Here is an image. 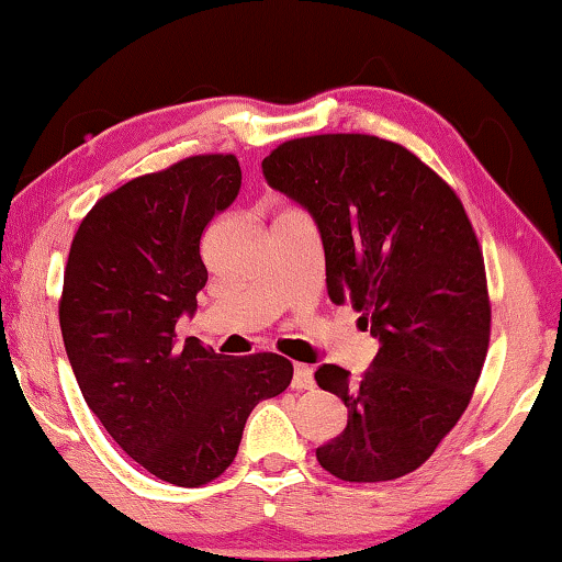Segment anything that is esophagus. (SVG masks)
Returning a JSON list of instances; mask_svg holds the SVG:
<instances>
[{"instance_id": "34e87169", "label": "esophagus", "mask_w": 562, "mask_h": 562, "mask_svg": "<svg viewBox=\"0 0 562 562\" xmlns=\"http://www.w3.org/2000/svg\"><path fill=\"white\" fill-rule=\"evenodd\" d=\"M314 386V369L308 364L293 367V390H311Z\"/></svg>"}]
</instances>
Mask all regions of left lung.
<instances>
[{
    "label": "left lung",
    "instance_id": "1",
    "mask_svg": "<svg viewBox=\"0 0 562 562\" xmlns=\"http://www.w3.org/2000/svg\"><path fill=\"white\" fill-rule=\"evenodd\" d=\"M263 176L314 215L334 304H351L379 347L361 379L324 364L347 404L316 450L344 482H386L425 464L472 400L490 347L485 258L450 186L400 143L361 133L293 137Z\"/></svg>",
    "mask_w": 562,
    "mask_h": 562
}]
</instances>
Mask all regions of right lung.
Segmentation results:
<instances>
[{
    "mask_svg": "<svg viewBox=\"0 0 562 562\" xmlns=\"http://www.w3.org/2000/svg\"><path fill=\"white\" fill-rule=\"evenodd\" d=\"M240 191L236 155H191L92 205L65 266L59 326L77 384L108 435L178 487L209 485L251 409L291 384L281 353L223 357L176 324L209 281L201 236Z\"/></svg>",
    "mask_w": 562,
    "mask_h": 562,
    "instance_id": "obj_1",
    "label": "right lung"
}]
</instances>
